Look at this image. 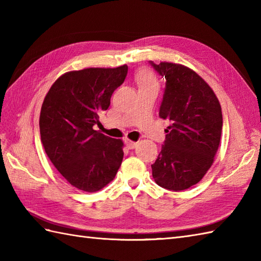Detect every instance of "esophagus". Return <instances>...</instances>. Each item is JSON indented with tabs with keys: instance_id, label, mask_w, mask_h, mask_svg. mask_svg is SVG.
I'll return each instance as SVG.
<instances>
[{
	"instance_id": "obj_1",
	"label": "esophagus",
	"mask_w": 261,
	"mask_h": 261,
	"mask_svg": "<svg viewBox=\"0 0 261 261\" xmlns=\"http://www.w3.org/2000/svg\"><path fill=\"white\" fill-rule=\"evenodd\" d=\"M124 142H125V146L129 149H135L137 147V142L131 141L130 139H125Z\"/></svg>"
}]
</instances>
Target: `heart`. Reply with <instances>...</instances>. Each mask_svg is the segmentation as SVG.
I'll list each match as a JSON object with an SVG mask.
<instances>
[{
    "label": "heart",
    "instance_id": "obj_1",
    "mask_svg": "<svg viewBox=\"0 0 261 261\" xmlns=\"http://www.w3.org/2000/svg\"><path fill=\"white\" fill-rule=\"evenodd\" d=\"M136 82L140 88H158L156 76L150 69L142 68L136 74Z\"/></svg>",
    "mask_w": 261,
    "mask_h": 261
}]
</instances>
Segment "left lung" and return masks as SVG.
Here are the masks:
<instances>
[{"mask_svg":"<svg viewBox=\"0 0 261 261\" xmlns=\"http://www.w3.org/2000/svg\"><path fill=\"white\" fill-rule=\"evenodd\" d=\"M153 68L165 77L159 116L170 121L166 140L152 168L160 187L184 191L211 168L222 132V110L212 88L184 65L162 62Z\"/></svg>","mask_w":261,"mask_h":261,"instance_id":"8db88e82","label":"left lung"}]
</instances>
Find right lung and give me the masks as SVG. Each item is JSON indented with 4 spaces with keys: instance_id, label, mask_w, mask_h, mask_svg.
<instances>
[{
    "instance_id": "right-lung-1",
    "label": "right lung",
    "mask_w": 261,
    "mask_h": 261,
    "mask_svg": "<svg viewBox=\"0 0 261 261\" xmlns=\"http://www.w3.org/2000/svg\"><path fill=\"white\" fill-rule=\"evenodd\" d=\"M127 66L67 71L43 99L39 126L48 158L70 185L94 193L114 179L123 141L94 130L124 82Z\"/></svg>"
}]
</instances>
